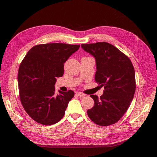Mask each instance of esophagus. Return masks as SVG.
I'll return each instance as SVG.
<instances>
[{
    "instance_id": "esophagus-1",
    "label": "esophagus",
    "mask_w": 157,
    "mask_h": 157,
    "mask_svg": "<svg viewBox=\"0 0 157 157\" xmlns=\"http://www.w3.org/2000/svg\"><path fill=\"white\" fill-rule=\"evenodd\" d=\"M76 95H77V96H79V97H82V98H83L84 96H86V95H85L84 94H83L82 92H76Z\"/></svg>"
}]
</instances>
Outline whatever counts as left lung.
Listing matches in <instances>:
<instances>
[{
	"mask_svg": "<svg viewBox=\"0 0 157 157\" xmlns=\"http://www.w3.org/2000/svg\"><path fill=\"white\" fill-rule=\"evenodd\" d=\"M81 47L95 58L97 69L95 80L105 89L100 98L90 95L94 105L87 111L88 115L99 126L115 124L124 115L134 98V66L127 56L108 42L82 44Z\"/></svg>",
	"mask_w": 157,
	"mask_h": 157,
	"instance_id": "obj_1",
	"label": "left lung"
}]
</instances>
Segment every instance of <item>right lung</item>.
I'll list each match as a JSON object with an SVG mask.
<instances>
[{
  "mask_svg": "<svg viewBox=\"0 0 157 157\" xmlns=\"http://www.w3.org/2000/svg\"><path fill=\"white\" fill-rule=\"evenodd\" d=\"M80 45L48 43L33 46L20 65L17 75L19 94L22 105L35 121L52 125L65 115L72 90L55 93L57 77H62L64 63Z\"/></svg>",
  "mask_w": 157,
  "mask_h": 157,
  "instance_id": "obj_1",
  "label": "right lung"
}]
</instances>
